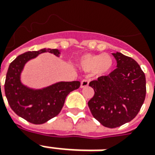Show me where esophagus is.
<instances>
[{
	"mask_svg": "<svg viewBox=\"0 0 155 155\" xmlns=\"http://www.w3.org/2000/svg\"><path fill=\"white\" fill-rule=\"evenodd\" d=\"M88 85H89V81H88V80H86V79L83 80V81L81 82V88L87 87V86H88Z\"/></svg>",
	"mask_w": 155,
	"mask_h": 155,
	"instance_id": "obj_1",
	"label": "esophagus"
}]
</instances>
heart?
Masks as SVG:
<instances>
[{
	"label": "heart",
	"mask_w": 155,
	"mask_h": 155,
	"mask_svg": "<svg viewBox=\"0 0 155 155\" xmlns=\"http://www.w3.org/2000/svg\"><path fill=\"white\" fill-rule=\"evenodd\" d=\"M79 64L84 71H94L97 75H105L111 72L114 62L113 58L108 54L86 53L81 58Z\"/></svg>",
	"instance_id": "b5f03b06"
}]
</instances>
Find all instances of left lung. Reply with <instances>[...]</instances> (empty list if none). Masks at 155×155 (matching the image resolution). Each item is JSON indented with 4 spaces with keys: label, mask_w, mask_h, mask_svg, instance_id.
<instances>
[{
    "label": "left lung",
    "mask_w": 155,
    "mask_h": 155,
    "mask_svg": "<svg viewBox=\"0 0 155 155\" xmlns=\"http://www.w3.org/2000/svg\"><path fill=\"white\" fill-rule=\"evenodd\" d=\"M117 68L92 81L94 95L88 107L105 127L115 128L137 116L146 97V78L139 64L120 52L113 53Z\"/></svg>",
    "instance_id": "left-lung-1"
}]
</instances>
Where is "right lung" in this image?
Here are the masks:
<instances>
[{"label": "right lung", "mask_w": 155, "mask_h": 155, "mask_svg": "<svg viewBox=\"0 0 155 155\" xmlns=\"http://www.w3.org/2000/svg\"><path fill=\"white\" fill-rule=\"evenodd\" d=\"M49 51L58 56V49H41L27 51L17 57L7 70L5 81V94L11 108L18 116L32 124L40 125L57 116L63 108L69 92L78 89L80 81L58 82L41 90H33L20 81V74L25 64L39 55Z\"/></svg>", "instance_id": "right-lung-1"}]
</instances>
